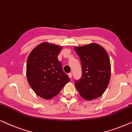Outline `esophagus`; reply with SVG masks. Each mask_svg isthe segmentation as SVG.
<instances>
[{
  "label": "esophagus",
  "mask_w": 132,
  "mask_h": 132,
  "mask_svg": "<svg viewBox=\"0 0 132 132\" xmlns=\"http://www.w3.org/2000/svg\"><path fill=\"white\" fill-rule=\"evenodd\" d=\"M68 76H69V77L71 79L72 78V73H69L68 74Z\"/></svg>",
  "instance_id": "34e87169"
}]
</instances>
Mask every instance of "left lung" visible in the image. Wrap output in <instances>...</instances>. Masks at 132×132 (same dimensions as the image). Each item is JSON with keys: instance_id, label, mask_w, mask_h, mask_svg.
I'll return each mask as SVG.
<instances>
[{"instance_id": "8db88e82", "label": "left lung", "mask_w": 132, "mask_h": 132, "mask_svg": "<svg viewBox=\"0 0 132 132\" xmlns=\"http://www.w3.org/2000/svg\"><path fill=\"white\" fill-rule=\"evenodd\" d=\"M80 59L82 76L75 81L81 96L86 100L95 99L103 94L109 84L111 63L104 48L97 44L74 48Z\"/></svg>"}]
</instances>
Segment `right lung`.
Returning a JSON list of instances; mask_svg holds the SVG:
<instances>
[{
	"label": "right lung",
	"mask_w": 132,
	"mask_h": 132,
	"mask_svg": "<svg viewBox=\"0 0 132 132\" xmlns=\"http://www.w3.org/2000/svg\"><path fill=\"white\" fill-rule=\"evenodd\" d=\"M62 49L60 46L43 42L31 51L27 59V80L35 93L44 99L58 94L70 81L57 59Z\"/></svg>",
	"instance_id": "add662e5"
}]
</instances>
